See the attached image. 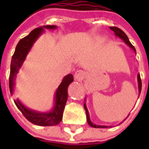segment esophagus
Wrapping results in <instances>:
<instances>
[{
  "label": "esophagus",
  "mask_w": 149,
  "mask_h": 149,
  "mask_svg": "<svg viewBox=\"0 0 149 149\" xmlns=\"http://www.w3.org/2000/svg\"><path fill=\"white\" fill-rule=\"evenodd\" d=\"M84 76H85V73H84V72L83 70H77L76 72H75L74 74V77L75 79L78 81H82L83 79H84Z\"/></svg>",
  "instance_id": "34e87169"
}]
</instances>
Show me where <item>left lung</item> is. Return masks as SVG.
<instances>
[{"label":"left lung","mask_w":149,"mask_h":149,"mask_svg":"<svg viewBox=\"0 0 149 149\" xmlns=\"http://www.w3.org/2000/svg\"><path fill=\"white\" fill-rule=\"evenodd\" d=\"M110 29L112 30L114 32V33L116 37H120V39H122L126 45H128L132 49H133L136 52V49H135L134 46L132 45L131 44V42L129 41V40H128V37H127V35L123 32V31L120 29H119L117 27H110ZM137 81H138V88H139V94H141V87H142V84H141V76L140 74L137 75ZM84 109L86 111V117H87V122L88 125H90L91 127H93V128H108L109 126H104V125H95L93 123H92V121L90 120V118H89V113H88V109L87 107H86V104L85 103L84 104Z\"/></svg>","instance_id":"obj_1"}]
</instances>
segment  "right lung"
<instances>
[{"label": "right lung", "mask_w": 149, "mask_h": 149, "mask_svg": "<svg viewBox=\"0 0 149 149\" xmlns=\"http://www.w3.org/2000/svg\"><path fill=\"white\" fill-rule=\"evenodd\" d=\"M44 29H55L56 25H45L43 27L35 29L28 36L20 40L17 45L16 47L13 56L12 57L11 65H10V74H9V89L11 94L13 93L14 81L19 69L21 68L23 62L26 58L29 52L30 51L34 42L40 37V35L44 33ZM73 81V76L68 74L65 76L62 80L61 83L57 88L55 94V104L52 111L49 112H40L31 110L24 106L20 100H14L15 104L18 109L29 121L34 125L39 126H54L58 125L61 121L63 112L68 99V87Z\"/></svg>", "instance_id": "right-lung-1"}]
</instances>
